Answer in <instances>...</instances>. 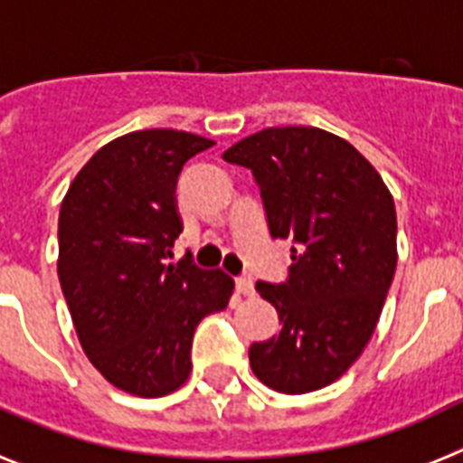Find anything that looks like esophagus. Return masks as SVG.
<instances>
[{
	"mask_svg": "<svg viewBox=\"0 0 463 463\" xmlns=\"http://www.w3.org/2000/svg\"><path fill=\"white\" fill-rule=\"evenodd\" d=\"M236 291H239L241 296H253V279L246 277V274H243V277H236Z\"/></svg>",
	"mask_w": 463,
	"mask_h": 463,
	"instance_id": "1",
	"label": "esophagus"
}]
</instances>
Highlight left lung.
<instances>
[{
	"mask_svg": "<svg viewBox=\"0 0 463 463\" xmlns=\"http://www.w3.org/2000/svg\"><path fill=\"white\" fill-rule=\"evenodd\" d=\"M253 172L272 239H291L288 277L258 281L281 331L248 350L286 395L319 391L354 364L397 267L395 203L364 156L319 128H267L222 156Z\"/></svg>",
	"mask_w": 463,
	"mask_h": 463,
	"instance_id": "8db88e82",
	"label": "left lung"
}]
</instances>
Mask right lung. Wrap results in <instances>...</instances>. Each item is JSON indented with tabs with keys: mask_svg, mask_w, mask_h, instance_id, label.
<instances>
[{
	"mask_svg": "<svg viewBox=\"0 0 463 463\" xmlns=\"http://www.w3.org/2000/svg\"><path fill=\"white\" fill-rule=\"evenodd\" d=\"M215 144L177 129L118 137L72 179L59 215V281L90 362L139 397L184 385L201 319L227 307L234 279L172 258L182 234L179 172Z\"/></svg>",
	"mask_w": 463,
	"mask_h": 463,
	"instance_id": "right-lung-1",
	"label": "right lung"
}]
</instances>
